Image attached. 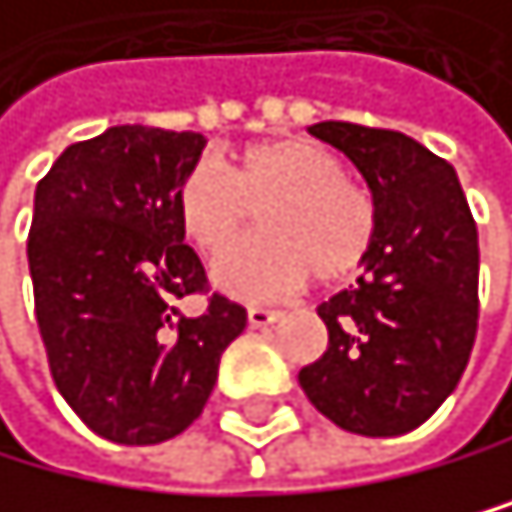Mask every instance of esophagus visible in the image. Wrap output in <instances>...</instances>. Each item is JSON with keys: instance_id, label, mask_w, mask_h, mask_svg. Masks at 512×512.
Returning a JSON list of instances; mask_svg holds the SVG:
<instances>
[{"instance_id": "esophagus-1", "label": "esophagus", "mask_w": 512, "mask_h": 512, "mask_svg": "<svg viewBox=\"0 0 512 512\" xmlns=\"http://www.w3.org/2000/svg\"><path fill=\"white\" fill-rule=\"evenodd\" d=\"M277 319H280V309H267V306H251V309H248V322H251L254 329L274 326Z\"/></svg>"}]
</instances>
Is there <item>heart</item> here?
<instances>
[{
  "instance_id": "heart-1",
  "label": "heart",
  "mask_w": 512,
  "mask_h": 512,
  "mask_svg": "<svg viewBox=\"0 0 512 512\" xmlns=\"http://www.w3.org/2000/svg\"><path fill=\"white\" fill-rule=\"evenodd\" d=\"M258 205L265 206V232L225 249L209 267L212 287L235 300H277L306 287L313 274L338 283L374 248L371 193L309 138L254 141L232 157V170L199 161L174 193L180 232L199 251L224 248Z\"/></svg>"
}]
</instances>
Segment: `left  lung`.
Returning <instances> with one entry per match:
<instances>
[{
    "instance_id": "left-lung-1",
    "label": "left lung",
    "mask_w": 512,
    "mask_h": 512,
    "mask_svg": "<svg viewBox=\"0 0 512 512\" xmlns=\"http://www.w3.org/2000/svg\"><path fill=\"white\" fill-rule=\"evenodd\" d=\"M364 177L377 209L358 287L316 306L329 348L300 387L338 429L390 439L445 403L478 332V229L455 167L419 141L351 122L309 125Z\"/></svg>"
}]
</instances>
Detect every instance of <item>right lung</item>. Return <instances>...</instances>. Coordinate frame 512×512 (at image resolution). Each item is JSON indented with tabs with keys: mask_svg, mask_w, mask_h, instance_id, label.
I'll return each mask as SVG.
<instances>
[{
	"mask_svg": "<svg viewBox=\"0 0 512 512\" xmlns=\"http://www.w3.org/2000/svg\"><path fill=\"white\" fill-rule=\"evenodd\" d=\"M203 148L196 131L112 125L70 144L34 190L28 267L47 361L73 413L109 442L180 435L248 326L245 306L219 293L199 316L174 306L206 283L174 212Z\"/></svg>",
	"mask_w": 512,
	"mask_h": 512,
	"instance_id": "add662e5",
	"label": "right lung"
}]
</instances>
